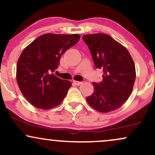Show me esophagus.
<instances>
[{"label":"esophagus","instance_id":"34e87169","mask_svg":"<svg viewBox=\"0 0 155 155\" xmlns=\"http://www.w3.org/2000/svg\"><path fill=\"white\" fill-rule=\"evenodd\" d=\"M73 82H74V84L77 85V86H79V85H81V83H82L81 81H74Z\"/></svg>","mask_w":155,"mask_h":155}]
</instances>
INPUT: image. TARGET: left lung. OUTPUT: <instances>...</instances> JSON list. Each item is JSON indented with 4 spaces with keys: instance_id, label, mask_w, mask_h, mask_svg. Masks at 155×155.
<instances>
[{
    "instance_id": "obj_1",
    "label": "left lung",
    "mask_w": 155,
    "mask_h": 155,
    "mask_svg": "<svg viewBox=\"0 0 155 155\" xmlns=\"http://www.w3.org/2000/svg\"><path fill=\"white\" fill-rule=\"evenodd\" d=\"M91 52L95 66L103 69L101 83H92L94 92L86 97L96 111L107 113L120 108L133 91L136 67L132 57L124 46L104 33L82 37Z\"/></svg>"
}]
</instances>
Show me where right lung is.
I'll return each mask as SVG.
<instances>
[{
    "mask_svg": "<svg viewBox=\"0 0 155 155\" xmlns=\"http://www.w3.org/2000/svg\"><path fill=\"white\" fill-rule=\"evenodd\" d=\"M80 35L46 33L25 48L17 64V81L27 101L35 107L50 109L63 102L71 82L51 74L61 55L77 43Z\"/></svg>",
    "mask_w": 155,
    "mask_h": 155,
    "instance_id": "obj_1",
    "label": "right lung"
}]
</instances>
